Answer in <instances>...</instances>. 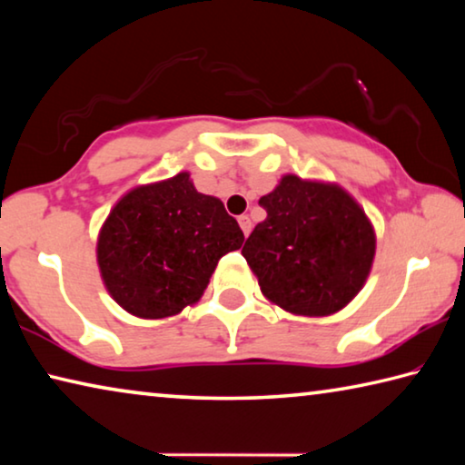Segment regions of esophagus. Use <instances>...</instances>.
I'll use <instances>...</instances> for the list:
<instances>
[{
  "label": "esophagus",
  "instance_id": "obj_1",
  "mask_svg": "<svg viewBox=\"0 0 465 465\" xmlns=\"http://www.w3.org/2000/svg\"><path fill=\"white\" fill-rule=\"evenodd\" d=\"M238 223H240V227H242L243 235H248V233H250V230H252V222H250V217H248V215H240V217H238Z\"/></svg>",
  "mask_w": 465,
  "mask_h": 465
}]
</instances>
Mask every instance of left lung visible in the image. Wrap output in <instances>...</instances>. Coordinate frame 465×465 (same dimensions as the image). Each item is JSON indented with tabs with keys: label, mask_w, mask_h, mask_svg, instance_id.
Returning <instances> with one entry per match:
<instances>
[{
	"label": "left lung",
	"mask_w": 465,
	"mask_h": 465,
	"mask_svg": "<svg viewBox=\"0 0 465 465\" xmlns=\"http://www.w3.org/2000/svg\"><path fill=\"white\" fill-rule=\"evenodd\" d=\"M242 248L262 293L299 316L334 313L363 287L375 254L365 211L332 184L285 176Z\"/></svg>",
	"instance_id": "obj_1"
}]
</instances>
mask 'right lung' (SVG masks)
<instances>
[{"mask_svg": "<svg viewBox=\"0 0 465 465\" xmlns=\"http://www.w3.org/2000/svg\"><path fill=\"white\" fill-rule=\"evenodd\" d=\"M242 243L243 232L223 203L196 193L183 172L116 203L100 232L98 264L116 303L157 320L194 303L219 258Z\"/></svg>", "mask_w": 465, "mask_h": 465, "instance_id": "add662e5", "label": "right lung"}]
</instances>
